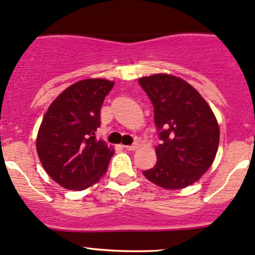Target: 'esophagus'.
Wrapping results in <instances>:
<instances>
[{
  "label": "esophagus",
  "instance_id": "34e87169",
  "mask_svg": "<svg viewBox=\"0 0 255 255\" xmlns=\"http://www.w3.org/2000/svg\"><path fill=\"white\" fill-rule=\"evenodd\" d=\"M125 148L127 149V150H129V151H133V150H136V149L139 148V144L138 143H134V144H132V145H126Z\"/></svg>",
  "mask_w": 255,
  "mask_h": 255
}]
</instances>
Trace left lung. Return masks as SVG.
<instances>
[{
	"mask_svg": "<svg viewBox=\"0 0 255 255\" xmlns=\"http://www.w3.org/2000/svg\"><path fill=\"white\" fill-rule=\"evenodd\" d=\"M154 106L161 144L157 161L143 175L165 189L197 182L210 167L219 148L220 129L210 106L191 84L170 74L139 79Z\"/></svg>",
	"mask_w": 255,
	"mask_h": 255,
	"instance_id": "1",
	"label": "left lung"
}]
</instances>
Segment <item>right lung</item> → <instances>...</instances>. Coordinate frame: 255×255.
<instances>
[{
	"instance_id": "1",
	"label": "right lung",
	"mask_w": 255,
	"mask_h": 255,
	"mask_svg": "<svg viewBox=\"0 0 255 255\" xmlns=\"http://www.w3.org/2000/svg\"><path fill=\"white\" fill-rule=\"evenodd\" d=\"M115 83L84 79L63 90L40 125L36 150L42 167L60 186L83 191L106 173L115 150L96 139L100 109Z\"/></svg>"
}]
</instances>
